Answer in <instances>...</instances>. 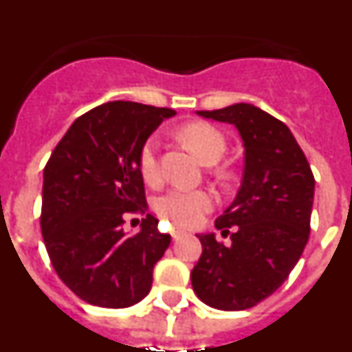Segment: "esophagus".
Segmentation results:
<instances>
[{
	"instance_id": "1",
	"label": "esophagus",
	"mask_w": 352,
	"mask_h": 352,
	"mask_svg": "<svg viewBox=\"0 0 352 352\" xmlns=\"http://www.w3.org/2000/svg\"><path fill=\"white\" fill-rule=\"evenodd\" d=\"M170 236H173V239H179L185 236V231H179V229H170Z\"/></svg>"
}]
</instances>
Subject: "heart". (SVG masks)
Returning <instances> with one entry per match:
<instances>
[{
  "instance_id": "heart-1",
  "label": "heart",
  "mask_w": 352,
  "mask_h": 352,
  "mask_svg": "<svg viewBox=\"0 0 352 352\" xmlns=\"http://www.w3.org/2000/svg\"><path fill=\"white\" fill-rule=\"evenodd\" d=\"M179 138L206 166L217 164L226 153L227 142L223 133L210 123H203V121L188 123L179 130ZM139 167L148 182H157L160 176L158 142L155 138L148 139L142 146L141 155H139ZM211 206H213V197L208 192L174 188L158 199L157 211L166 220H170L174 226L194 227L195 223L201 222L203 214L211 210Z\"/></svg>"
}]
</instances>
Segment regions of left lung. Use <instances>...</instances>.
<instances>
[{"label":"left lung","mask_w":352,"mask_h":352,"mask_svg":"<svg viewBox=\"0 0 352 352\" xmlns=\"http://www.w3.org/2000/svg\"><path fill=\"white\" fill-rule=\"evenodd\" d=\"M199 116L234 125L245 148L243 179L214 227L231 231V245L214 232L197 238L203 254L190 273L194 292L213 309L245 310L287 280L309 241L316 179L307 157L282 121L252 104Z\"/></svg>","instance_id":"1"}]
</instances>
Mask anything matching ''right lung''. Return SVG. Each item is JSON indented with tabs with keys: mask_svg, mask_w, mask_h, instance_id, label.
Instances as JSON below:
<instances>
[{
	"mask_svg": "<svg viewBox=\"0 0 352 352\" xmlns=\"http://www.w3.org/2000/svg\"><path fill=\"white\" fill-rule=\"evenodd\" d=\"M173 109L107 102L77 118L43 169V243L56 273L89 305L126 309L148 296L155 264L170 243L146 214L138 234L126 213H144L139 155Z\"/></svg>",
	"mask_w": 352,
	"mask_h": 352,
	"instance_id": "1",
	"label": "right lung"
}]
</instances>
